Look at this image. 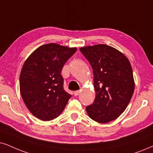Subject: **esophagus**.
Returning <instances> with one entry per match:
<instances>
[{"label": "esophagus", "mask_w": 153, "mask_h": 153, "mask_svg": "<svg viewBox=\"0 0 153 153\" xmlns=\"http://www.w3.org/2000/svg\"><path fill=\"white\" fill-rule=\"evenodd\" d=\"M73 94H74L75 96H78L79 94H80V90H76L74 92H73Z\"/></svg>", "instance_id": "esophagus-1"}]
</instances>
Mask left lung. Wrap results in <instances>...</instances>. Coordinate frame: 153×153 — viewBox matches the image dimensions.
Instances as JSON below:
<instances>
[{
    "instance_id": "left-lung-1",
    "label": "left lung",
    "mask_w": 153,
    "mask_h": 153,
    "mask_svg": "<svg viewBox=\"0 0 153 153\" xmlns=\"http://www.w3.org/2000/svg\"><path fill=\"white\" fill-rule=\"evenodd\" d=\"M92 68L96 97L86 107L89 117L97 122L113 121L124 111L134 92L133 71L122 53L106 44L80 48Z\"/></svg>"
}]
</instances>
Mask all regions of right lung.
Listing matches in <instances>:
<instances>
[{"instance_id": "1", "label": "right lung", "mask_w": 153, "mask_h": 153, "mask_svg": "<svg viewBox=\"0 0 153 153\" xmlns=\"http://www.w3.org/2000/svg\"><path fill=\"white\" fill-rule=\"evenodd\" d=\"M57 44L41 46L25 61L20 73V93L31 113L42 121L59 117L71 95L63 89L61 73L76 51Z\"/></svg>"}]
</instances>
